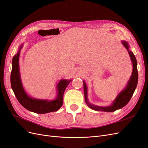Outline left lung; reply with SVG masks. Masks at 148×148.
Here are the masks:
<instances>
[{
	"label": "left lung",
	"instance_id": "obj_1",
	"mask_svg": "<svg viewBox=\"0 0 148 148\" xmlns=\"http://www.w3.org/2000/svg\"><path fill=\"white\" fill-rule=\"evenodd\" d=\"M122 43L123 45L126 48V49L128 50V54L130 55V59L132 60V64H133V71H132V74L130 77V79L129 80H128V84H127V86L125 87V88L117 95V97H116L115 100L113 101L111 105L107 107L98 106L96 105H93V104L90 103L88 99V97H87V85L84 81H83L84 97H85V103H86V104H87V106L90 108L93 109V110L111 112L115 111L117 110V109H119L123 107H124L126 104L129 102L133 93H134L135 90L136 88L137 84H138V79L136 59L133 52L130 51L129 45H128V42L123 40L122 41Z\"/></svg>",
	"mask_w": 148,
	"mask_h": 148
}]
</instances>
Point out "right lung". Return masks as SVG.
I'll return each instance as SVG.
<instances>
[{"label": "right lung", "mask_w": 148, "mask_h": 148, "mask_svg": "<svg viewBox=\"0 0 148 148\" xmlns=\"http://www.w3.org/2000/svg\"><path fill=\"white\" fill-rule=\"evenodd\" d=\"M23 44L18 53L13 56L10 76L11 86L18 101L27 110L37 114H45L58 111L63 105V95L71 80H61L57 85V96L55 99H35L28 96L23 87L19 68V57Z\"/></svg>", "instance_id": "right-lung-1"}]
</instances>
